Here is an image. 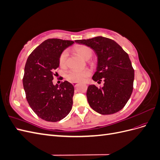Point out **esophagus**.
Returning <instances> with one entry per match:
<instances>
[{"instance_id":"esophagus-1","label":"esophagus","mask_w":160,"mask_h":160,"mask_svg":"<svg viewBox=\"0 0 160 160\" xmlns=\"http://www.w3.org/2000/svg\"><path fill=\"white\" fill-rule=\"evenodd\" d=\"M72 85H73L74 87H75V88L77 86V85H78V83H77V82H72Z\"/></svg>"}]
</instances>
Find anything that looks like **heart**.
I'll use <instances>...</instances> for the list:
<instances>
[{
	"label": "heart",
	"instance_id": "b5f03b06",
	"mask_svg": "<svg viewBox=\"0 0 160 160\" xmlns=\"http://www.w3.org/2000/svg\"><path fill=\"white\" fill-rule=\"evenodd\" d=\"M76 51L85 59H89L92 55V50L90 47L86 45H79L75 48ZM68 57V51L65 50L59 56V63L60 67L64 68L67 65V59ZM91 75V71L89 69L82 70L71 69L66 73V79L71 82H83Z\"/></svg>",
	"mask_w": 160,
	"mask_h": 160
}]
</instances>
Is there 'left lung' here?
I'll return each mask as SVG.
<instances>
[{
    "instance_id": "left-lung-1",
    "label": "left lung",
    "mask_w": 160,
    "mask_h": 160,
    "mask_svg": "<svg viewBox=\"0 0 160 160\" xmlns=\"http://www.w3.org/2000/svg\"><path fill=\"white\" fill-rule=\"evenodd\" d=\"M75 41L94 50L98 67L92 79L98 83L104 81L103 88L88 87L87 98L90 107L102 115L118 112L127 103L133 89L134 69L128 54L109 38L96 37Z\"/></svg>"
}]
</instances>
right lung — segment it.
Wrapping results in <instances>:
<instances>
[{"label": "right lung", "mask_w": 160, "mask_h": 160, "mask_svg": "<svg viewBox=\"0 0 160 160\" xmlns=\"http://www.w3.org/2000/svg\"><path fill=\"white\" fill-rule=\"evenodd\" d=\"M73 42L49 38L38 45L27 60L22 78L26 99L38 117L47 122H59L71 110L73 85L67 81L54 85L52 81L59 67L61 53Z\"/></svg>", "instance_id": "add662e5"}]
</instances>
